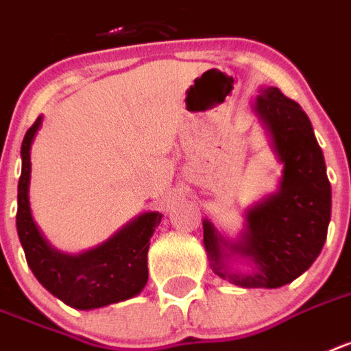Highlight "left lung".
Masks as SVG:
<instances>
[{
  "mask_svg": "<svg viewBox=\"0 0 351 351\" xmlns=\"http://www.w3.org/2000/svg\"><path fill=\"white\" fill-rule=\"evenodd\" d=\"M252 111L281 164L278 191L243 210L234 240L204 220L210 269L243 289H279L306 272L323 250L332 215V187L312 122L298 102L274 86L256 95ZM243 258L251 270L232 267Z\"/></svg>",
  "mask_w": 351,
  "mask_h": 351,
  "instance_id": "1",
  "label": "left lung"
}]
</instances>
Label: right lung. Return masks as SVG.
Returning <instances> with one entry per match:
<instances>
[{"mask_svg": "<svg viewBox=\"0 0 351 351\" xmlns=\"http://www.w3.org/2000/svg\"><path fill=\"white\" fill-rule=\"evenodd\" d=\"M43 117H37L21 144L16 227L27 263L37 281L62 303L77 310H93L135 298L147 283L149 240L162 220L160 213H142L104 243L79 254L61 252L48 243L30 209V149Z\"/></svg>", "mask_w": 351, "mask_h": 351, "instance_id": "1", "label": "right lung"}]
</instances>
